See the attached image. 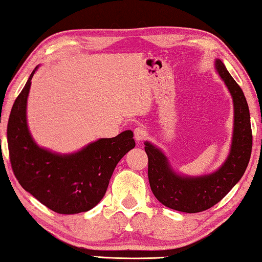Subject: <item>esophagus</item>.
Listing matches in <instances>:
<instances>
[{"label":"esophagus","mask_w":262,"mask_h":262,"mask_svg":"<svg viewBox=\"0 0 262 262\" xmlns=\"http://www.w3.org/2000/svg\"><path fill=\"white\" fill-rule=\"evenodd\" d=\"M133 133H135V139L137 141H140L146 137V130L142 126H137Z\"/></svg>","instance_id":"1"}]
</instances>
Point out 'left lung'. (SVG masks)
Returning a JSON list of instances; mask_svg holds the SVG:
<instances>
[{
  "mask_svg": "<svg viewBox=\"0 0 262 262\" xmlns=\"http://www.w3.org/2000/svg\"><path fill=\"white\" fill-rule=\"evenodd\" d=\"M215 70L228 88L234 102V133L230 152L218 171L202 177H182L171 169L165 155L150 142H145L148 179L152 194L172 210L197 213L220 202L237 184L248 167L252 151V130L245 96L223 61Z\"/></svg>",
  "mask_w": 262,
  "mask_h": 262,
  "instance_id": "left-lung-1",
  "label": "left lung"
}]
</instances>
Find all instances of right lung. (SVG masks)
<instances>
[{
    "instance_id": "obj_1",
    "label": "right lung",
    "mask_w": 262,
    "mask_h": 262,
    "mask_svg": "<svg viewBox=\"0 0 262 262\" xmlns=\"http://www.w3.org/2000/svg\"><path fill=\"white\" fill-rule=\"evenodd\" d=\"M36 68L9 116L7 133L12 171L25 190L57 213L89 211L106 194L117 163L135 148L133 132L126 130L114 138H102L70 155L38 147L26 121L27 97Z\"/></svg>"
}]
</instances>
